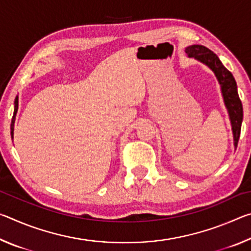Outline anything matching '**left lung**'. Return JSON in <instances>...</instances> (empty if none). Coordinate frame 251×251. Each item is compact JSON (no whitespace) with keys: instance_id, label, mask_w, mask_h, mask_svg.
<instances>
[{"instance_id":"1","label":"left lung","mask_w":251,"mask_h":251,"mask_svg":"<svg viewBox=\"0 0 251 251\" xmlns=\"http://www.w3.org/2000/svg\"><path fill=\"white\" fill-rule=\"evenodd\" d=\"M185 52L188 57H194L198 59L199 62L203 63L209 69L214 72L216 77L222 87V93L224 97L225 105H226L229 118H230L231 128L233 134V144L235 147L238 145V141L240 137L241 123H243V104L239 99L237 92V84L233 78L232 74L226 67L223 65L217 55L212 50L205 48L202 45H190L186 48Z\"/></svg>"}]
</instances>
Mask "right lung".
I'll return each mask as SVG.
<instances>
[{
    "mask_svg": "<svg viewBox=\"0 0 251 251\" xmlns=\"http://www.w3.org/2000/svg\"><path fill=\"white\" fill-rule=\"evenodd\" d=\"M18 108H19V97L16 96L15 101H14V114H13V117H12V123H11V136H12V138H13V135H14V123H15L16 113H18Z\"/></svg>",
    "mask_w": 251,
    "mask_h": 251,
    "instance_id": "right-lung-1",
    "label": "right lung"
}]
</instances>
